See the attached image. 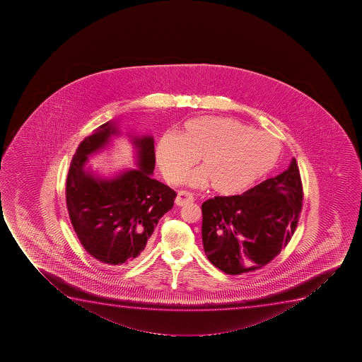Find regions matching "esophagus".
Listing matches in <instances>:
<instances>
[{
    "instance_id": "34e87169",
    "label": "esophagus",
    "mask_w": 362,
    "mask_h": 362,
    "mask_svg": "<svg viewBox=\"0 0 362 362\" xmlns=\"http://www.w3.org/2000/svg\"><path fill=\"white\" fill-rule=\"evenodd\" d=\"M192 201H194V195H192V192H187V190H182V192H179L178 195H177L175 204H178V206H184V204L192 202Z\"/></svg>"
}]
</instances>
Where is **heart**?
<instances>
[{
	"label": "heart",
	"mask_w": 362,
	"mask_h": 362,
	"mask_svg": "<svg viewBox=\"0 0 362 362\" xmlns=\"http://www.w3.org/2000/svg\"><path fill=\"white\" fill-rule=\"evenodd\" d=\"M155 153L160 170L170 182H182L200 156L204 167L187 175V184L206 187L211 180L216 192L235 195L274 168L281 144L272 134L236 119L200 116L187 121L180 134H163Z\"/></svg>",
	"instance_id": "1"
}]
</instances>
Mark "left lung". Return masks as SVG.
<instances>
[{"mask_svg":"<svg viewBox=\"0 0 362 362\" xmlns=\"http://www.w3.org/2000/svg\"><path fill=\"white\" fill-rule=\"evenodd\" d=\"M302 201L296 158L281 175L243 195L204 201L201 206L202 243L209 262L228 275L263 268L293 236Z\"/></svg>","mask_w":362,"mask_h":362,"instance_id":"left-lung-1","label":"left lung"}]
</instances>
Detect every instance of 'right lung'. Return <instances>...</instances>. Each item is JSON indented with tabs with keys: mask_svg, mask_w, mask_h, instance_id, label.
Segmentation results:
<instances>
[{
	"mask_svg": "<svg viewBox=\"0 0 362 362\" xmlns=\"http://www.w3.org/2000/svg\"><path fill=\"white\" fill-rule=\"evenodd\" d=\"M112 121L85 138L74 155L66 178V207L82 246L107 267L126 268L144 255L146 243L175 194L153 179L155 148L151 136H131L138 168L102 178L85 166L88 156L105 149L119 136Z\"/></svg>",
	"mask_w": 362,
	"mask_h": 362,
	"instance_id": "1",
	"label": "right lung"
}]
</instances>
